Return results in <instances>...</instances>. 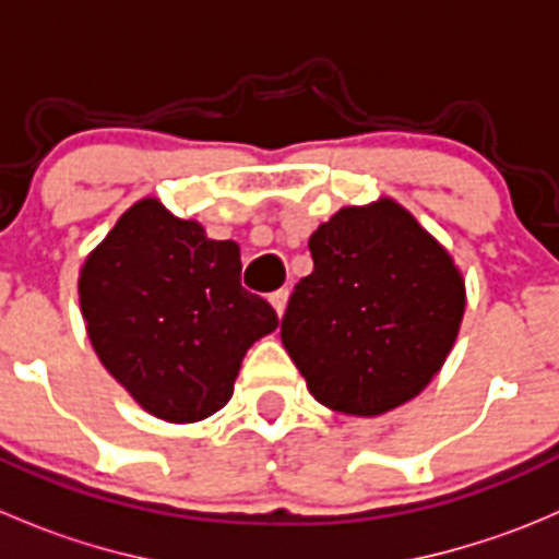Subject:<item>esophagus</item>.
Instances as JSON below:
<instances>
[{
    "instance_id": "esophagus-1",
    "label": "esophagus",
    "mask_w": 559,
    "mask_h": 559,
    "mask_svg": "<svg viewBox=\"0 0 559 559\" xmlns=\"http://www.w3.org/2000/svg\"><path fill=\"white\" fill-rule=\"evenodd\" d=\"M270 302H273L275 313H278V319H281V316H284V311H286V302H289V292H286V289L273 292V295H270Z\"/></svg>"
}]
</instances>
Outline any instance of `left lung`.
I'll return each instance as SVG.
<instances>
[{"mask_svg": "<svg viewBox=\"0 0 559 559\" xmlns=\"http://www.w3.org/2000/svg\"><path fill=\"white\" fill-rule=\"evenodd\" d=\"M308 248L313 273L281 321L308 392L348 416L414 400L443 368L465 316L452 253L392 197L341 207Z\"/></svg>", "mask_w": 559, "mask_h": 559, "instance_id": "obj_1", "label": "left lung"}]
</instances>
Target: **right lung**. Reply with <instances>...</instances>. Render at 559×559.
<instances>
[{
	"mask_svg": "<svg viewBox=\"0 0 559 559\" xmlns=\"http://www.w3.org/2000/svg\"><path fill=\"white\" fill-rule=\"evenodd\" d=\"M88 341L145 414L191 425L222 411L246 352L278 326L240 286V246L211 240L156 197L121 213L78 278Z\"/></svg>",
	"mask_w": 559,
	"mask_h": 559,
	"instance_id": "right-lung-1",
	"label": "right lung"
}]
</instances>
